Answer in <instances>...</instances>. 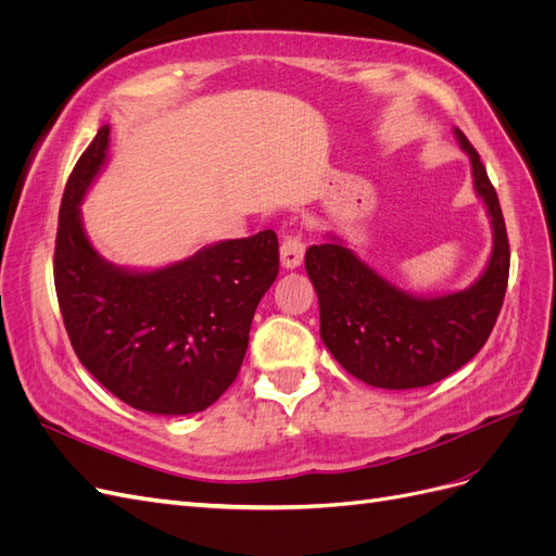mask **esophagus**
<instances>
[{
  "label": "esophagus",
  "instance_id": "obj_1",
  "mask_svg": "<svg viewBox=\"0 0 556 556\" xmlns=\"http://www.w3.org/2000/svg\"><path fill=\"white\" fill-rule=\"evenodd\" d=\"M304 252H306V245H304V241H301L299 233H288V237L282 239V245H280L282 268L292 271V268H296L301 262H304Z\"/></svg>",
  "mask_w": 556,
  "mask_h": 556
}]
</instances>
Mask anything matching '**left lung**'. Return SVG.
I'll use <instances>...</instances> for the list:
<instances>
[{"label":"left lung","mask_w":556,"mask_h":556,"mask_svg":"<svg viewBox=\"0 0 556 556\" xmlns=\"http://www.w3.org/2000/svg\"><path fill=\"white\" fill-rule=\"evenodd\" d=\"M470 160L473 190L492 223V255L466 290L422 296L380 276L348 243L306 250V274L319 301V336L350 376L382 390H415L447 378L490 339L508 288L510 248L496 190L476 148L454 127Z\"/></svg>","instance_id":"1"}]
</instances>
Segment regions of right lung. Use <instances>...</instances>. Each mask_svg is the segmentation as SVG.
<instances>
[{"instance_id": "right-lung-1", "label": "right lung", "mask_w": 556, "mask_h": 556, "mask_svg": "<svg viewBox=\"0 0 556 556\" xmlns=\"http://www.w3.org/2000/svg\"><path fill=\"white\" fill-rule=\"evenodd\" d=\"M111 127L76 162L62 194L55 290L80 364L127 406L155 415L206 410L237 380L260 299L278 276V237L204 245L162 268L104 260L80 204L109 162Z\"/></svg>"}]
</instances>
